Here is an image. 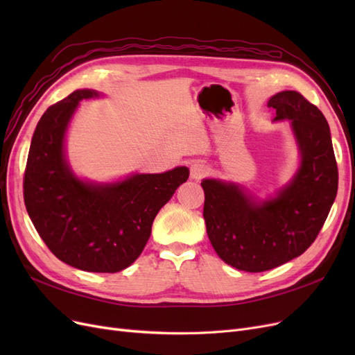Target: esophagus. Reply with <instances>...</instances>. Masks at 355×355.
<instances>
[{"label": "esophagus", "mask_w": 355, "mask_h": 355, "mask_svg": "<svg viewBox=\"0 0 355 355\" xmlns=\"http://www.w3.org/2000/svg\"><path fill=\"white\" fill-rule=\"evenodd\" d=\"M207 171H209V167L206 164L201 163V161H196V163L191 166V179L200 180L207 175Z\"/></svg>", "instance_id": "34e87169"}]
</instances>
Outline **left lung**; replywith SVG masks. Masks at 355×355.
I'll return each instance as SVG.
<instances>
[{
    "label": "left lung",
    "instance_id": "1",
    "mask_svg": "<svg viewBox=\"0 0 355 355\" xmlns=\"http://www.w3.org/2000/svg\"><path fill=\"white\" fill-rule=\"evenodd\" d=\"M275 120H290L302 164L275 198L256 202L234 184L206 179L202 216L220 259L240 271L262 272L302 254L317 239L338 192L330 128L315 105L295 90L268 102Z\"/></svg>",
    "mask_w": 355,
    "mask_h": 355
}]
</instances>
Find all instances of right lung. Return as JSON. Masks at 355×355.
Instances as JSON below:
<instances>
[{"label": "right lung", "instance_id": "add662e5", "mask_svg": "<svg viewBox=\"0 0 355 355\" xmlns=\"http://www.w3.org/2000/svg\"><path fill=\"white\" fill-rule=\"evenodd\" d=\"M93 96H98L94 90H77L42 114L31 141L24 200L37 232L58 259L89 272H118L142 253L157 213L187 182L189 170L135 175L111 185L75 178L63 139L78 102Z\"/></svg>", "mask_w": 355, "mask_h": 355}]
</instances>
